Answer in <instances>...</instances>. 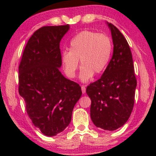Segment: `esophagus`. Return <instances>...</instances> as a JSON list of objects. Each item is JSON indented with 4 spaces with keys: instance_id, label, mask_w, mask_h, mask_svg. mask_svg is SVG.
<instances>
[{
    "instance_id": "obj_1",
    "label": "esophagus",
    "mask_w": 156,
    "mask_h": 156,
    "mask_svg": "<svg viewBox=\"0 0 156 156\" xmlns=\"http://www.w3.org/2000/svg\"><path fill=\"white\" fill-rule=\"evenodd\" d=\"M81 90H82V92H83V94H84V93H86V87H85V86H81Z\"/></svg>"
}]
</instances>
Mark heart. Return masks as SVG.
<instances>
[{"label": "heart", "mask_w": 156, "mask_h": 156, "mask_svg": "<svg viewBox=\"0 0 156 156\" xmlns=\"http://www.w3.org/2000/svg\"><path fill=\"white\" fill-rule=\"evenodd\" d=\"M112 41L108 35L95 31H83L73 37L69 42V51L62 53V62L66 74L76 76L80 59L83 66L80 78L87 81L93 74H100L105 69L112 52Z\"/></svg>", "instance_id": "1"}]
</instances>
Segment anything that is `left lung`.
Returning a JSON list of instances; mask_svg holds the SVG:
<instances>
[{
	"instance_id": "obj_1",
	"label": "left lung",
	"mask_w": 156,
	"mask_h": 156,
	"mask_svg": "<svg viewBox=\"0 0 156 156\" xmlns=\"http://www.w3.org/2000/svg\"><path fill=\"white\" fill-rule=\"evenodd\" d=\"M112 32L114 52L100 79L89 84L91 119L98 128L114 130L122 126L133 111L136 78L129 44L119 29L108 23Z\"/></svg>"
}]
</instances>
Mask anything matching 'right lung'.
Listing matches in <instances>:
<instances>
[{
  "label": "right lung",
  "mask_w": 156,
  "mask_h": 156,
  "mask_svg": "<svg viewBox=\"0 0 156 156\" xmlns=\"http://www.w3.org/2000/svg\"><path fill=\"white\" fill-rule=\"evenodd\" d=\"M69 25L43 26L28 39L19 64V94L42 133L53 136L69 125L82 94L79 84L62 76L60 41Z\"/></svg>",
  "instance_id": "right-lung-1"
}]
</instances>
